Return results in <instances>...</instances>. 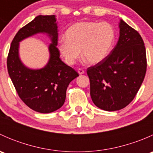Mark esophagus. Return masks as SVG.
<instances>
[{
	"label": "esophagus",
	"instance_id": "esophagus-1",
	"mask_svg": "<svg viewBox=\"0 0 153 153\" xmlns=\"http://www.w3.org/2000/svg\"><path fill=\"white\" fill-rule=\"evenodd\" d=\"M78 72L79 75H82V74H84V70H83L82 69H81V68H79V69H78Z\"/></svg>",
	"mask_w": 153,
	"mask_h": 153
}]
</instances>
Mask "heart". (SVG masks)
<instances>
[{"label":"heart","mask_w":153,"mask_h":153,"mask_svg":"<svg viewBox=\"0 0 153 153\" xmlns=\"http://www.w3.org/2000/svg\"><path fill=\"white\" fill-rule=\"evenodd\" d=\"M115 32L107 22H78L67 29L66 39L59 42L58 51L68 65H73L81 55L89 64L102 62L113 46Z\"/></svg>","instance_id":"b5f03b06"}]
</instances>
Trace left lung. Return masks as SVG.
<instances>
[{"instance_id": "8db88e82", "label": "left lung", "mask_w": 153, "mask_h": 153, "mask_svg": "<svg viewBox=\"0 0 153 153\" xmlns=\"http://www.w3.org/2000/svg\"><path fill=\"white\" fill-rule=\"evenodd\" d=\"M118 27L116 46L102 62L86 70L91 98L106 111L127 106L139 90L146 70V49L141 35L123 20Z\"/></svg>"}]
</instances>
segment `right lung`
<instances>
[{"label": "right lung", "instance_id": "right-lung-1", "mask_svg": "<svg viewBox=\"0 0 153 153\" xmlns=\"http://www.w3.org/2000/svg\"><path fill=\"white\" fill-rule=\"evenodd\" d=\"M39 33L51 38L50 58L43 68L30 69L19 58V42ZM58 37L55 15H38L17 32L7 58L9 75L19 97L30 109L41 113L52 112L64 105L69 83L79 75L60 58Z\"/></svg>", "mask_w": 153, "mask_h": 153}]
</instances>
